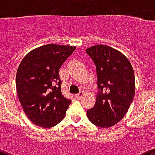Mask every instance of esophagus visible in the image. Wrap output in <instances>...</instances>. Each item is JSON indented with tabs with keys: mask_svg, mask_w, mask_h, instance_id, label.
Returning <instances> with one entry per match:
<instances>
[{
	"mask_svg": "<svg viewBox=\"0 0 155 155\" xmlns=\"http://www.w3.org/2000/svg\"><path fill=\"white\" fill-rule=\"evenodd\" d=\"M84 92H83V91H80V92H79L78 94L75 95V97H76V99L80 100V99H81V98H82V97L84 96Z\"/></svg>",
	"mask_w": 155,
	"mask_h": 155,
	"instance_id": "34e87169",
	"label": "esophagus"
}]
</instances>
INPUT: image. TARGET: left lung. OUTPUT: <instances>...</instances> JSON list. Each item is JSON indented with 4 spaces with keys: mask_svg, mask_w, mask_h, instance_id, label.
Returning a JSON list of instances; mask_svg holds the SVG:
<instances>
[{
    "mask_svg": "<svg viewBox=\"0 0 155 155\" xmlns=\"http://www.w3.org/2000/svg\"><path fill=\"white\" fill-rule=\"evenodd\" d=\"M86 52L97 68L98 87L94 107L87 111V118L98 127H111L122 119L134 100V69L122 53L108 46H93Z\"/></svg>",
    "mask_w": 155,
    "mask_h": 155,
    "instance_id": "left-lung-1",
    "label": "left lung"
}]
</instances>
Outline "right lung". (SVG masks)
Returning <instances> with one entry per match:
<instances>
[{
	"mask_svg": "<svg viewBox=\"0 0 155 155\" xmlns=\"http://www.w3.org/2000/svg\"><path fill=\"white\" fill-rule=\"evenodd\" d=\"M75 50L47 44L29 52L21 62L16 75L18 97L35 125L53 127L65 117L71 101L62 95L58 70Z\"/></svg>",
	"mask_w": 155,
	"mask_h": 155,
	"instance_id": "right-lung-1",
	"label": "right lung"
}]
</instances>
